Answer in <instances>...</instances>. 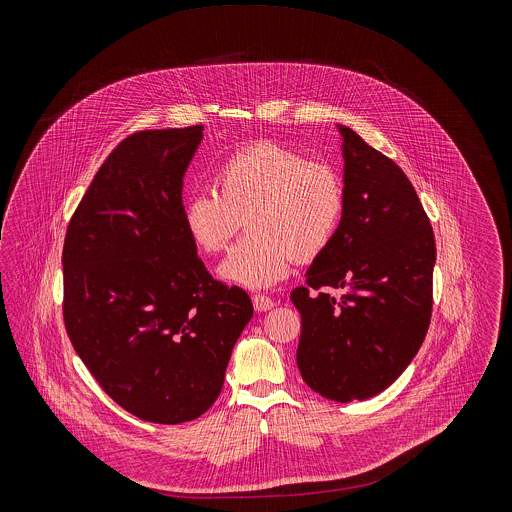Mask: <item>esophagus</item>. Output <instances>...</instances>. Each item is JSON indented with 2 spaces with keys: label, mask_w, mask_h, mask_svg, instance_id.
I'll return each mask as SVG.
<instances>
[{
  "label": "esophagus",
  "mask_w": 512,
  "mask_h": 512,
  "mask_svg": "<svg viewBox=\"0 0 512 512\" xmlns=\"http://www.w3.org/2000/svg\"><path fill=\"white\" fill-rule=\"evenodd\" d=\"M252 303H254V309H256V311H270V309L276 305V301H274L272 297L262 295V293H256V295L252 297Z\"/></svg>",
  "instance_id": "34e87169"
}]
</instances>
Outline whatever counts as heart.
Segmentation results:
<instances>
[{
    "label": "heart",
    "mask_w": 512,
    "mask_h": 512,
    "mask_svg": "<svg viewBox=\"0 0 512 512\" xmlns=\"http://www.w3.org/2000/svg\"><path fill=\"white\" fill-rule=\"evenodd\" d=\"M215 193H191L183 224L193 244L215 256L240 220L250 234L220 264V278L262 290L286 280L293 260H313L335 240L345 215L341 175L276 142L236 149L215 173Z\"/></svg>",
    "instance_id": "obj_1"
}]
</instances>
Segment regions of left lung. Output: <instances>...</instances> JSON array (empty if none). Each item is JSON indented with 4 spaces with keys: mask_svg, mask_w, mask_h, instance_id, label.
Masks as SVG:
<instances>
[{
    "mask_svg": "<svg viewBox=\"0 0 512 512\" xmlns=\"http://www.w3.org/2000/svg\"><path fill=\"white\" fill-rule=\"evenodd\" d=\"M345 215L335 240L292 292L301 313L297 368L335 402L388 388L420 351L432 317L436 240L406 173L339 126ZM333 289H343L335 298Z\"/></svg>",
    "mask_w": 512,
    "mask_h": 512,
    "instance_id": "left-lung-1",
    "label": "left lung"
}]
</instances>
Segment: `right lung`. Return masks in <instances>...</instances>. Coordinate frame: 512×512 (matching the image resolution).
I'll return each mask as SVG.
<instances>
[{"mask_svg":"<svg viewBox=\"0 0 512 512\" xmlns=\"http://www.w3.org/2000/svg\"><path fill=\"white\" fill-rule=\"evenodd\" d=\"M203 126L144 130L106 157L69 222L63 317L76 355L126 412L183 424L219 398L248 293L217 282L183 224Z\"/></svg>","mask_w":512,"mask_h":512,"instance_id":"add662e5","label":"right lung"}]
</instances>
